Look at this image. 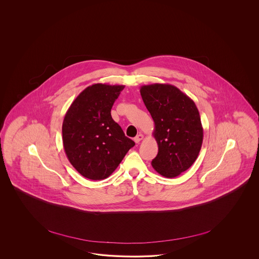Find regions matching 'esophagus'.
Instances as JSON below:
<instances>
[{
	"instance_id": "esophagus-1",
	"label": "esophagus",
	"mask_w": 259,
	"mask_h": 259,
	"mask_svg": "<svg viewBox=\"0 0 259 259\" xmlns=\"http://www.w3.org/2000/svg\"><path fill=\"white\" fill-rule=\"evenodd\" d=\"M143 140V135L142 134H139L135 139H134V141L136 143H139L140 141H142Z\"/></svg>"
}]
</instances>
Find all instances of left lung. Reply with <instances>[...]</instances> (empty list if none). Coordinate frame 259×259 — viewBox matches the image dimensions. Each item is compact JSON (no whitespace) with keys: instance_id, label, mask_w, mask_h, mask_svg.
<instances>
[{"instance_id":"1","label":"left lung","mask_w":259,"mask_h":259,"mask_svg":"<svg viewBox=\"0 0 259 259\" xmlns=\"http://www.w3.org/2000/svg\"><path fill=\"white\" fill-rule=\"evenodd\" d=\"M141 95L155 122L153 136L158 146L151 164L165 178H176L193 165L201 149L203 128L196 103L165 83L143 85Z\"/></svg>"}]
</instances>
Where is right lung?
I'll return each mask as SVG.
<instances>
[{
  "label": "right lung",
  "instance_id": "1",
  "mask_svg": "<svg viewBox=\"0 0 259 259\" xmlns=\"http://www.w3.org/2000/svg\"><path fill=\"white\" fill-rule=\"evenodd\" d=\"M124 85L95 83L79 93L63 118V142L71 164L84 178L101 181L114 172L135 142L112 118Z\"/></svg>",
  "mask_w": 259,
  "mask_h": 259
}]
</instances>
